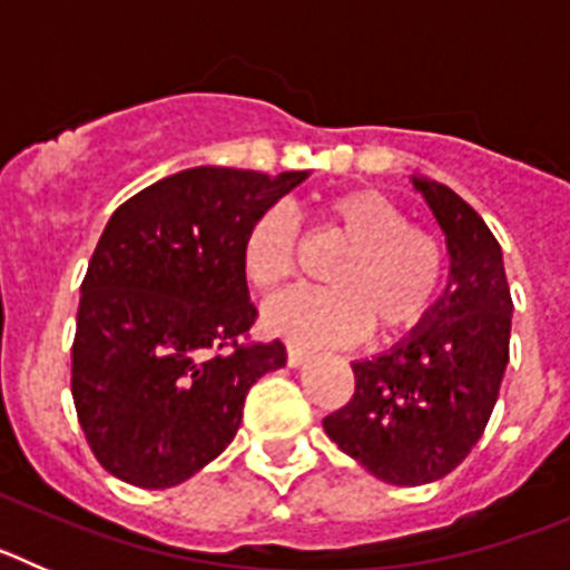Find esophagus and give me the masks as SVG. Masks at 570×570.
<instances>
[{
    "label": "esophagus",
    "mask_w": 570,
    "mask_h": 570,
    "mask_svg": "<svg viewBox=\"0 0 570 570\" xmlns=\"http://www.w3.org/2000/svg\"><path fill=\"white\" fill-rule=\"evenodd\" d=\"M285 354H288V365L296 367L302 365V362L308 360V347H302V345H294V342H288V347H285Z\"/></svg>",
    "instance_id": "1"
}]
</instances>
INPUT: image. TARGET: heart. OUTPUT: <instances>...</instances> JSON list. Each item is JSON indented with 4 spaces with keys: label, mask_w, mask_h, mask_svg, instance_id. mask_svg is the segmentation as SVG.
<instances>
[{
    "label": "heart",
    "mask_w": 570,
    "mask_h": 570,
    "mask_svg": "<svg viewBox=\"0 0 570 570\" xmlns=\"http://www.w3.org/2000/svg\"><path fill=\"white\" fill-rule=\"evenodd\" d=\"M322 225L347 242L331 262V288H296L265 308L274 334L299 342H356L374 328L380 340L416 331L440 302L448 250L434 230L407 223V214L380 190H345L320 205ZM242 274L259 294H276L299 265V228L285 205L262 210L245 230Z\"/></svg>",
    "instance_id": "heart-1"
}]
</instances>
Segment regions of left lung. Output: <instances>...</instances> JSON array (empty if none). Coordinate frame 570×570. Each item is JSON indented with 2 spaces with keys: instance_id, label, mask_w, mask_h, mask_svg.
I'll use <instances>...</instances> for the list:
<instances>
[{
  "instance_id": "left-lung-1",
  "label": "left lung",
  "mask_w": 570,
  "mask_h": 570,
  "mask_svg": "<svg viewBox=\"0 0 570 570\" xmlns=\"http://www.w3.org/2000/svg\"><path fill=\"white\" fill-rule=\"evenodd\" d=\"M451 250V282L405 342L354 362V396L325 434L391 485H425L480 442L500 396L511 340V288L500 242L448 185L414 179Z\"/></svg>"
}]
</instances>
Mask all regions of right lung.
I'll return each instance as SVG.
<instances>
[{
	"instance_id": "add662e5",
	"label": "right lung",
	"mask_w": 570,
	"mask_h": 570,
	"mask_svg": "<svg viewBox=\"0 0 570 570\" xmlns=\"http://www.w3.org/2000/svg\"><path fill=\"white\" fill-rule=\"evenodd\" d=\"M239 168L165 176L114 210L82 279L70 394L99 465L170 488L223 454L250 385L285 365L256 342L242 239L305 179Z\"/></svg>"
}]
</instances>
